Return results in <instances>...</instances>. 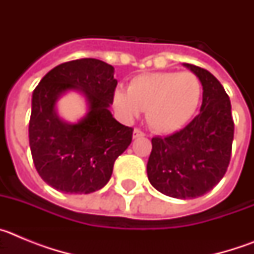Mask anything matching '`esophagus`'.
<instances>
[{
    "label": "esophagus",
    "instance_id": "esophagus-1",
    "mask_svg": "<svg viewBox=\"0 0 254 254\" xmlns=\"http://www.w3.org/2000/svg\"><path fill=\"white\" fill-rule=\"evenodd\" d=\"M132 136H133V138H140V137H143V136H145V133H143L141 129L134 128L133 129V134H132Z\"/></svg>",
    "mask_w": 254,
    "mask_h": 254
}]
</instances>
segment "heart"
<instances>
[{"instance_id": "heart-1", "label": "heart", "mask_w": 254, "mask_h": 254, "mask_svg": "<svg viewBox=\"0 0 254 254\" xmlns=\"http://www.w3.org/2000/svg\"><path fill=\"white\" fill-rule=\"evenodd\" d=\"M202 96V85L192 72H150L134 76L128 89H117L113 107L123 120L131 121L146 111L155 132L173 133L192 120Z\"/></svg>"}]
</instances>
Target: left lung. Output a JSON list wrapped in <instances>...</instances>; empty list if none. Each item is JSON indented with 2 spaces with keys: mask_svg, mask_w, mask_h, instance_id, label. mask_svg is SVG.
<instances>
[{
  "mask_svg": "<svg viewBox=\"0 0 254 254\" xmlns=\"http://www.w3.org/2000/svg\"><path fill=\"white\" fill-rule=\"evenodd\" d=\"M202 84L199 114L167 137H152L147 178L165 196L188 199L203 196L221 181L232 155L234 122L223 85L207 69L190 64Z\"/></svg>",
  "mask_w": 254,
  "mask_h": 254,
  "instance_id": "obj_1",
  "label": "left lung"
}]
</instances>
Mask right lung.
Masks as SVG:
<instances>
[{
  "label": "right lung",
  "mask_w": 254,
  "mask_h": 254,
  "mask_svg": "<svg viewBox=\"0 0 254 254\" xmlns=\"http://www.w3.org/2000/svg\"><path fill=\"white\" fill-rule=\"evenodd\" d=\"M117 80L114 67L81 58L51 69L33 91L29 145L35 169L47 185L64 193H91L107 185L116 159L129 146L133 128L112 116ZM69 90L88 103L85 117L64 121L55 104Z\"/></svg>",
  "instance_id": "1"
}]
</instances>
